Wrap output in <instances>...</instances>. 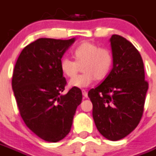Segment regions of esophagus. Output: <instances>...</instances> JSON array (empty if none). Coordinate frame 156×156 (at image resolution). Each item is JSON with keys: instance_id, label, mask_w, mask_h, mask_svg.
Masks as SVG:
<instances>
[{"instance_id": "1", "label": "esophagus", "mask_w": 156, "mask_h": 156, "mask_svg": "<svg viewBox=\"0 0 156 156\" xmlns=\"http://www.w3.org/2000/svg\"><path fill=\"white\" fill-rule=\"evenodd\" d=\"M82 95H83V96H84L85 98H87V97H88V94H87V92H86V90H82Z\"/></svg>"}]
</instances>
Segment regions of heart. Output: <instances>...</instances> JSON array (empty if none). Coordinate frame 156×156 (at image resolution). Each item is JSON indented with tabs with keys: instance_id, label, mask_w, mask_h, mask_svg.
<instances>
[{
	"instance_id": "heart-1",
	"label": "heart",
	"mask_w": 156,
	"mask_h": 156,
	"mask_svg": "<svg viewBox=\"0 0 156 156\" xmlns=\"http://www.w3.org/2000/svg\"><path fill=\"white\" fill-rule=\"evenodd\" d=\"M73 55L75 61L65 57L60 62V69L68 78L74 76L79 70V66L83 65V74L74 76L69 82L71 87H88L95 79H105L112 69L113 55L111 50L107 48H99L94 43L84 42L74 48Z\"/></svg>"
}]
</instances>
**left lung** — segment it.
<instances>
[{
  "label": "left lung",
  "instance_id": "1",
  "mask_svg": "<svg viewBox=\"0 0 156 156\" xmlns=\"http://www.w3.org/2000/svg\"><path fill=\"white\" fill-rule=\"evenodd\" d=\"M110 44L112 70L88 96L99 133L116 141L132 133L140 121L148 83L140 54L133 44L118 35H112Z\"/></svg>",
  "mask_w": 156,
  "mask_h": 156
}]
</instances>
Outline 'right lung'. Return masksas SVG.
Returning <instances> with one entry per match:
<instances>
[{"instance_id":"1","label":"right lung","mask_w":156,"mask_h":156,"mask_svg":"<svg viewBox=\"0 0 156 156\" xmlns=\"http://www.w3.org/2000/svg\"><path fill=\"white\" fill-rule=\"evenodd\" d=\"M75 39L41 38L23 48L14 67L12 86L20 113L28 129L48 142H58L70 133L82 91L66 85L61 58Z\"/></svg>"}]
</instances>
